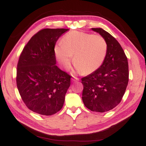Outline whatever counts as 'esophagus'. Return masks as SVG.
Instances as JSON below:
<instances>
[{
	"label": "esophagus",
	"instance_id": "esophagus-1",
	"mask_svg": "<svg viewBox=\"0 0 146 146\" xmlns=\"http://www.w3.org/2000/svg\"><path fill=\"white\" fill-rule=\"evenodd\" d=\"M79 80V78H78L76 77H73L72 78V82H77Z\"/></svg>",
	"mask_w": 146,
	"mask_h": 146
}]
</instances>
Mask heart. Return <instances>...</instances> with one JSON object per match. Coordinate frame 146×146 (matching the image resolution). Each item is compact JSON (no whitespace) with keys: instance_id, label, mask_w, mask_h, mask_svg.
<instances>
[{"instance_id":"obj_1","label":"heart","mask_w":146,"mask_h":146,"mask_svg":"<svg viewBox=\"0 0 146 146\" xmlns=\"http://www.w3.org/2000/svg\"><path fill=\"white\" fill-rule=\"evenodd\" d=\"M107 52L108 44L102 36L78 31L66 34L62 44L54 47L56 58L63 68L69 69L74 60L77 72L86 74L102 66Z\"/></svg>"}]
</instances>
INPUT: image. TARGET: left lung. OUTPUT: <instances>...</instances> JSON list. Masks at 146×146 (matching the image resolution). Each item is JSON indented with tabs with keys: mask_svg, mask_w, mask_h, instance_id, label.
Returning <instances> with one entry per match:
<instances>
[{
	"mask_svg": "<svg viewBox=\"0 0 146 146\" xmlns=\"http://www.w3.org/2000/svg\"><path fill=\"white\" fill-rule=\"evenodd\" d=\"M92 31L104 38L108 52L103 64L94 72L82 78V101L92 111L105 112L119 104L129 80L127 58L119 43L101 28Z\"/></svg>",
	"mask_w": 146,
	"mask_h": 146,
	"instance_id": "obj_1",
	"label": "left lung"
}]
</instances>
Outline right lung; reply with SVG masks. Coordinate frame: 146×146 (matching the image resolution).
<instances>
[{
    "instance_id": "add662e5",
    "label": "right lung",
    "mask_w": 146,
    "mask_h": 146,
    "mask_svg": "<svg viewBox=\"0 0 146 146\" xmlns=\"http://www.w3.org/2000/svg\"><path fill=\"white\" fill-rule=\"evenodd\" d=\"M68 30H41L31 38L20 56L17 88L26 106L34 112L51 115L63 106L72 76L56 65L54 46Z\"/></svg>"
}]
</instances>
